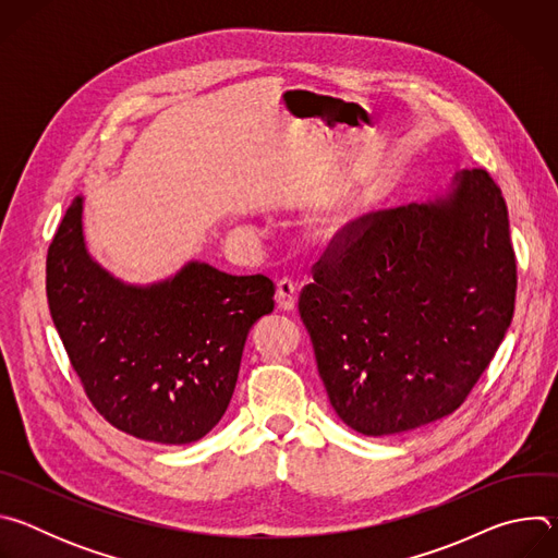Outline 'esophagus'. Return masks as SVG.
Returning a JSON list of instances; mask_svg holds the SVG:
<instances>
[{
  "mask_svg": "<svg viewBox=\"0 0 558 558\" xmlns=\"http://www.w3.org/2000/svg\"><path fill=\"white\" fill-rule=\"evenodd\" d=\"M276 300H278V306L282 311H293L295 308V284L293 280L289 278H282L276 287Z\"/></svg>",
  "mask_w": 558,
  "mask_h": 558,
  "instance_id": "1",
  "label": "esophagus"
}]
</instances>
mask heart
Listing matches in <instances>:
<instances>
[{"label":"heart","mask_w":558,"mask_h":558,"mask_svg":"<svg viewBox=\"0 0 558 558\" xmlns=\"http://www.w3.org/2000/svg\"><path fill=\"white\" fill-rule=\"evenodd\" d=\"M317 229H320V233H325V235H333L340 229V225L333 218H325V220H320V225H317Z\"/></svg>","instance_id":"heart-1"}]
</instances>
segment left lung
I'll return each instance as SVG.
<instances>
[{
  "label": "left lung",
  "instance_id": "1",
  "mask_svg": "<svg viewBox=\"0 0 558 558\" xmlns=\"http://www.w3.org/2000/svg\"><path fill=\"white\" fill-rule=\"evenodd\" d=\"M508 207L486 170L362 218L300 293L317 373L338 417L368 437L450 415L512 323Z\"/></svg>",
  "mask_w": 558,
  "mask_h": 558
}]
</instances>
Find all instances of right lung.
Masks as SVG:
<instances>
[{
  "label": "right lung",
  "instance_id": "obj_1",
  "mask_svg": "<svg viewBox=\"0 0 558 558\" xmlns=\"http://www.w3.org/2000/svg\"><path fill=\"white\" fill-rule=\"evenodd\" d=\"M52 323L95 409L119 430L192 444L225 415L252 327L274 311V282L187 260L174 276L134 284L88 252L84 194L48 250Z\"/></svg>",
  "mask_w": 558,
  "mask_h": 558
}]
</instances>
